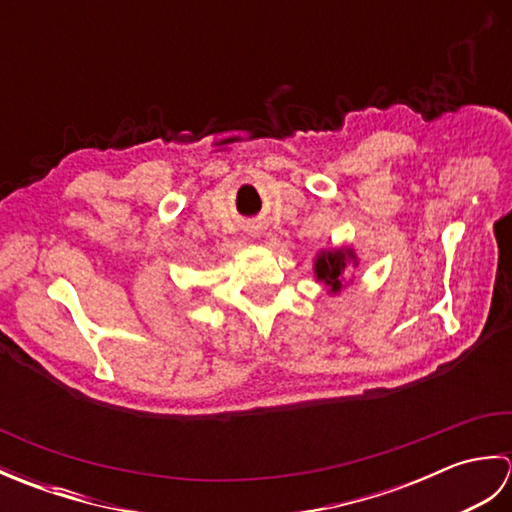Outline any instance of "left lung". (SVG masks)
<instances>
[{
  "instance_id": "left-lung-1",
  "label": "left lung",
  "mask_w": 512,
  "mask_h": 512,
  "mask_svg": "<svg viewBox=\"0 0 512 512\" xmlns=\"http://www.w3.org/2000/svg\"><path fill=\"white\" fill-rule=\"evenodd\" d=\"M347 255L350 250H334V253H321L317 259V277L323 279L325 284L332 286V290L341 288V273L347 266Z\"/></svg>"
}]
</instances>
